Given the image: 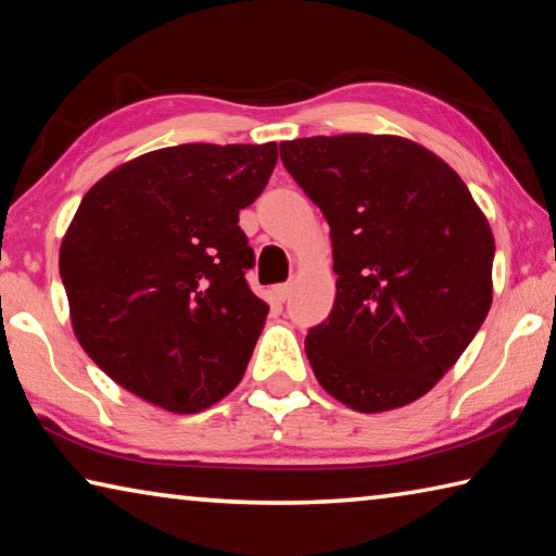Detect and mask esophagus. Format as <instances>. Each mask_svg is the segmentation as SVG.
Returning a JSON list of instances; mask_svg holds the SVG:
<instances>
[{"label": "esophagus", "mask_w": 556, "mask_h": 556, "mask_svg": "<svg viewBox=\"0 0 556 556\" xmlns=\"http://www.w3.org/2000/svg\"><path fill=\"white\" fill-rule=\"evenodd\" d=\"M271 291H275V299L277 301H287L291 296V285L287 281V285H277Z\"/></svg>", "instance_id": "esophagus-1"}]
</instances>
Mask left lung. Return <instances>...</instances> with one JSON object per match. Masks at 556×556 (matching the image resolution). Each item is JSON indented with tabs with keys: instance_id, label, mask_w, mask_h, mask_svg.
<instances>
[{
	"instance_id": "left-lung-1",
	"label": "left lung",
	"mask_w": 556,
	"mask_h": 556,
	"mask_svg": "<svg viewBox=\"0 0 556 556\" xmlns=\"http://www.w3.org/2000/svg\"><path fill=\"white\" fill-rule=\"evenodd\" d=\"M279 156L331 225L336 301L306 336L316 380L357 412L419 400L491 308L485 215L454 168L402 137H306Z\"/></svg>"
}]
</instances>
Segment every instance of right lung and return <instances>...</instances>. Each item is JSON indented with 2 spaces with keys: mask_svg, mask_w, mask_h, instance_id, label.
<instances>
[{
  "mask_svg": "<svg viewBox=\"0 0 556 556\" xmlns=\"http://www.w3.org/2000/svg\"><path fill=\"white\" fill-rule=\"evenodd\" d=\"M275 164V142L166 147L80 201L59 260L73 331L131 394L191 414L240 382L269 306L238 220Z\"/></svg>",
  "mask_w": 556,
  "mask_h": 556,
  "instance_id": "1",
  "label": "right lung"
}]
</instances>
